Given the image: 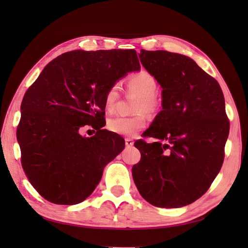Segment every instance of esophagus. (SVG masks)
I'll return each instance as SVG.
<instances>
[{
  "instance_id": "1",
  "label": "esophagus",
  "mask_w": 248,
  "mask_h": 248,
  "mask_svg": "<svg viewBox=\"0 0 248 248\" xmlns=\"http://www.w3.org/2000/svg\"><path fill=\"white\" fill-rule=\"evenodd\" d=\"M125 145H126V147H132L133 146V140L129 138L125 139Z\"/></svg>"
}]
</instances>
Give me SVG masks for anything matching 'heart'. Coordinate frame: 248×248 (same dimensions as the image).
<instances>
[{
  "label": "heart",
  "mask_w": 248,
  "mask_h": 248,
  "mask_svg": "<svg viewBox=\"0 0 248 248\" xmlns=\"http://www.w3.org/2000/svg\"><path fill=\"white\" fill-rule=\"evenodd\" d=\"M127 91L139 95V98L134 102L133 112L137 115L132 117L116 116L108 121V129L116 134L124 137H133L147 125L148 115H154L160 108V99L157 96L158 84L151 73L147 70H140L132 73L126 81ZM120 98L119 84H112L104 96V106L110 111L115 108L116 103Z\"/></svg>",
  "instance_id": "heart-1"
}]
</instances>
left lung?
I'll return each instance as SVG.
<instances>
[{"label": "left lung", "mask_w": 248, "mask_h": 248, "mask_svg": "<svg viewBox=\"0 0 248 248\" xmlns=\"http://www.w3.org/2000/svg\"><path fill=\"white\" fill-rule=\"evenodd\" d=\"M140 63L162 87V110L134 142L140 160L132 177L140 196L160 208L200 199L222 167L230 121L217 80L190 58L140 49Z\"/></svg>", "instance_id": "left-lung-1"}]
</instances>
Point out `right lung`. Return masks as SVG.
Returning a JSON list of instances; mask_svg holds the SVG:
<instances>
[{"label": "right lung", "mask_w": 248, "mask_h": 248, "mask_svg": "<svg viewBox=\"0 0 248 248\" xmlns=\"http://www.w3.org/2000/svg\"><path fill=\"white\" fill-rule=\"evenodd\" d=\"M140 68L134 49L73 50L57 57L24 96L16 137L25 174L42 198L58 205L85 201L124 144L106 125L104 96ZM96 130L91 138L78 131Z\"/></svg>", "instance_id": "1"}]
</instances>
